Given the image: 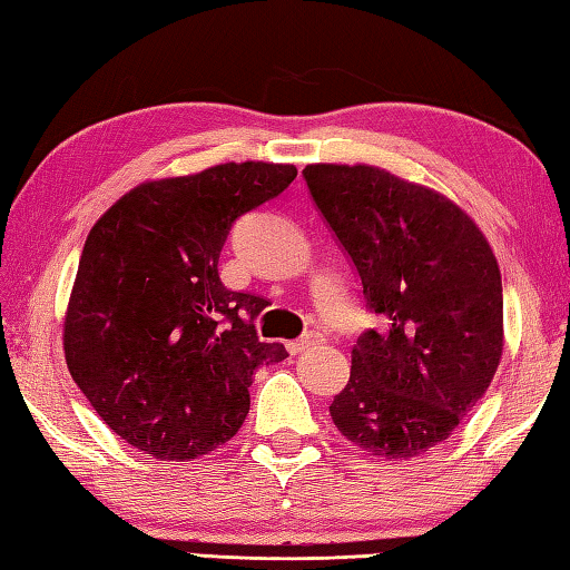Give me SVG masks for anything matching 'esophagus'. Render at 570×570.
I'll return each instance as SVG.
<instances>
[{"label": "esophagus", "mask_w": 570, "mask_h": 570, "mask_svg": "<svg viewBox=\"0 0 570 570\" xmlns=\"http://www.w3.org/2000/svg\"><path fill=\"white\" fill-rule=\"evenodd\" d=\"M321 341H323L321 333L311 331V333H306V336H301V338H296V341H288V343H286V351L292 353V355H298V353H304V351H308V348H314V345H318Z\"/></svg>", "instance_id": "obj_1"}]
</instances>
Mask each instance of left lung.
Wrapping results in <instances>:
<instances>
[{
    "label": "left lung",
    "mask_w": 570,
    "mask_h": 570,
    "mask_svg": "<svg viewBox=\"0 0 570 570\" xmlns=\"http://www.w3.org/2000/svg\"><path fill=\"white\" fill-rule=\"evenodd\" d=\"M306 185L383 318L351 351L331 417L361 450L407 460L487 393L504 351L497 256L474 219L375 165H306Z\"/></svg>",
    "instance_id": "8db88e82"
}]
</instances>
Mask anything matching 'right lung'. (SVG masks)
I'll use <instances>...</instances> for the list:
<instances>
[{"label":"right lung","instance_id":"1","mask_svg":"<svg viewBox=\"0 0 570 570\" xmlns=\"http://www.w3.org/2000/svg\"><path fill=\"white\" fill-rule=\"evenodd\" d=\"M294 165L225 163L150 180L88 232L69 308V373L100 420L142 454L193 462L232 440L259 365L264 298L232 292L217 262L234 219L292 185Z\"/></svg>","mask_w":570,"mask_h":570}]
</instances>
